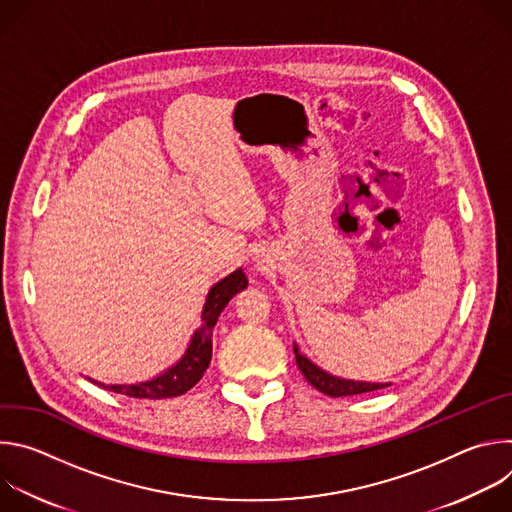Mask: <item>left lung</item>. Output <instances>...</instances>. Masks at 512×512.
Masks as SVG:
<instances>
[{"label":"left lung","instance_id":"8db88e82","mask_svg":"<svg viewBox=\"0 0 512 512\" xmlns=\"http://www.w3.org/2000/svg\"><path fill=\"white\" fill-rule=\"evenodd\" d=\"M294 354H296V362H298L302 375L306 377V381L314 389H318L320 393H324L328 397H350V395H362V393H371V391L391 387V383H367V381H352V379L334 377L328 371L320 369L318 364H314L306 354H302V350L298 348L296 342H294Z\"/></svg>","mask_w":512,"mask_h":512}]
</instances>
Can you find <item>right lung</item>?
<instances>
[{
	"label": "right lung",
	"instance_id": "1",
	"mask_svg": "<svg viewBox=\"0 0 512 512\" xmlns=\"http://www.w3.org/2000/svg\"><path fill=\"white\" fill-rule=\"evenodd\" d=\"M249 285L243 269L233 271L231 275L216 281L210 289L202 308V324L194 330L184 354L168 367L164 373L154 379L139 383H101L87 377L91 383L125 397L133 399H170L190 391L206 373L212 358V330L218 322V316L227 308V304Z\"/></svg>",
	"mask_w": 512,
	"mask_h": 512
}]
</instances>
